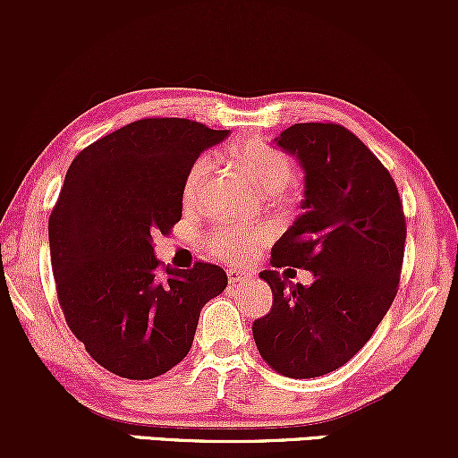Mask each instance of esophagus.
<instances>
[{
  "label": "esophagus",
  "mask_w": 458,
  "mask_h": 458,
  "mask_svg": "<svg viewBox=\"0 0 458 458\" xmlns=\"http://www.w3.org/2000/svg\"><path fill=\"white\" fill-rule=\"evenodd\" d=\"M247 273L245 271H239V269H228V280H230V284H241V282H245L247 280Z\"/></svg>",
  "instance_id": "obj_1"
}]
</instances>
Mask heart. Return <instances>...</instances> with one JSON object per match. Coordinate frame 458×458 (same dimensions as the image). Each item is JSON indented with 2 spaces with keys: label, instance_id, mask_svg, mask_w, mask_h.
Segmentation results:
<instances>
[{
  "label": "heart",
  "instance_id": "obj_1",
  "mask_svg": "<svg viewBox=\"0 0 458 458\" xmlns=\"http://www.w3.org/2000/svg\"><path fill=\"white\" fill-rule=\"evenodd\" d=\"M234 165L239 167L251 182L265 189V191H280L293 181L295 167H293L291 157L280 148L267 141H245L230 152ZM208 170L207 157L199 159L189 167L182 185V196L185 199H193L202 187L204 176ZM269 239L267 228H250V225H228V228H217L208 236V251L219 260L243 262L256 254V250Z\"/></svg>",
  "mask_w": 458,
  "mask_h": 458
}]
</instances>
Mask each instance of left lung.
<instances>
[{
    "mask_svg": "<svg viewBox=\"0 0 458 458\" xmlns=\"http://www.w3.org/2000/svg\"><path fill=\"white\" fill-rule=\"evenodd\" d=\"M276 144L303 170V215L271 250L260 277L273 308L251 325L262 360L291 379H312L344 366L375 334L401 282L403 202L390 172L349 129L301 123ZM315 273L310 287L275 269ZM291 271V269H288Z\"/></svg>",
    "mask_w": 458,
    "mask_h": 458,
    "instance_id": "8db88e82",
    "label": "left lung"
}]
</instances>
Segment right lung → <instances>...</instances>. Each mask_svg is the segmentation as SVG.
I'll return each mask as SVG.
<instances>
[{"instance_id":"right-lung-1","label":"right lung","mask_w":458,"mask_h":458,"mask_svg":"<svg viewBox=\"0 0 458 458\" xmlns=\"http://www.w3.org/2000/svg\"><path fill=\"white\" fill-rule=\"evenodd\" d=\"M228 138L187 118H144L83 148L49 217L57 301L77 340L114 375L155 379L185 360L222 267L170 269L152 236L181 222L199 152Z\"/></svg>"}]
</instances>
